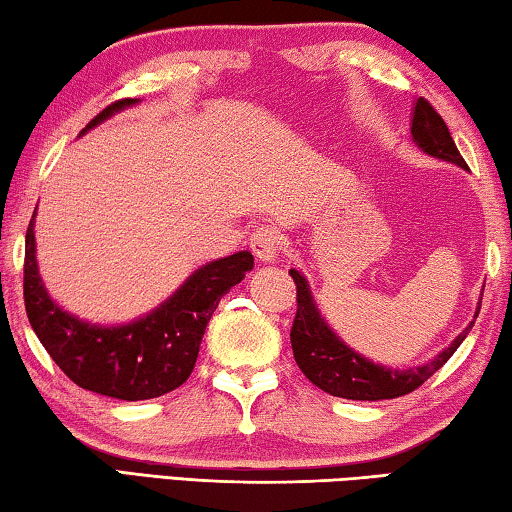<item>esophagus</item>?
I'll return each mask as SVG.
<instances>
[{
    "instance_id": "esophagus-1",
    "label": "esophagus",
    "mask_w": 512,
    "mask_h": 512,
    "mask_svg": "<svg viewBox=\"0 0 512 512\" xmlns=\"http://www.w3.org/2000/svg\"><path fill=\"white\" fill-rule=\"evenodd\" d=\"M250 248H253L255 257L259 262H275L282 250V235L275 228H259L253 237H250Z\"/></svg>"
}]
</instances>
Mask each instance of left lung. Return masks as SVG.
Instances as JSON below:
<instances>
[{"label": "left lung", "mask_w": 512, "mask_h": 512, "mask_svg": "<svg viewBox=\"0 0 512 512\" xmlns=\"http://www.w3.org/2000/svg\"><path fill=\"white\" fill-rule=\"evenodd\" d=\"M411 137L413 144L422 153H427L436 160L456 164V167L467 171V164L463 155L458 153L452 135H449V128L445 126L443 117L429 106V101L418 99L413 103ZM289 273L298 287V311L291 327L293 357H296L298 368L305 372V377L311 384L329 395L343 397V400L377 402L393 400V397H402L415 391L433 372L445 366L449 357L458 350V345L465 341V336L474 327V320H470V325L445 350H440L436 357L422 363V366H384V363L363 357L357 350H352L350 345H345L341 336H336L334 329L327 325V320L320 314L316 300L311 296L307 277L298 268H291ZM479 311L481 302L476 305L474 318L479 316Z\"/></svg>", "instance_id": "obj_1"}]
</instances>
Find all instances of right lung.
Returning a JSON list of instances; mask_svg holds the SVG:
<instances>
[{
  "label": "right lung",
  "mask_w": 512,
  "mask_h": 512,
  "mask_svg": "<svg viewBox=\"0 0 512 512\" xmlns=\"http://www.w3.org/2000/svg\"><path fill=\"white\" fill-rule=\"evenodd\" d=\"M137 103L140 99L112 103L81 135ZM36 214L38 207L24 248V305L33 332L56 366L85 391L126 402L151 400L183 386L219 300L253 271V255L239 250L207 262L144 316L131 323L99 325L69 314L49 296L36 257Z\"/></svg>",
  "instance_id": "right-lung-1"
}]
</instances>
